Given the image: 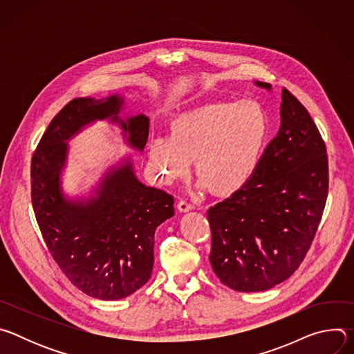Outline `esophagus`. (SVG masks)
I'll return each mask as SVG.
<instances>
[{
  "label": "esophagus",
  "instance_id": "obj_1",
  "mask_svg": "<svg viewBox=\"0 0 354 354\" xmlns=\"http://www.w3.org/2000/svg\"><path fill=\"white\" fill-rule=\"evenodd\" d=\"M178 210L180 212V213H187V212H190V210H193V206L192 205H189V203H186V201H179L178 203Z\"/></svg>",
  "mask_w": 354,
  "mask_h": 354
}]
</instances>
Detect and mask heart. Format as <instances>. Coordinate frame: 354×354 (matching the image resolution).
Wrapping results in <instances>:
<instances>
[{
  "instance_id": "obj_1",
  "label": "heart",
  "mask_w": 354,
  "mask_h": 354,
  "mask_svg": "<svg viewBox=\"0 0 354 354\" xmlns=\"http://www.w3.org/2000/svg\"><path fill=\"white\" fill-rule=\"evenodd\" d=\"M269 134L263 108L254 100H218L180 115L169 137L149 142V167L162 183L190 172L218 196L232 194L255 175Z\"/></svg>"
}]
</instances>
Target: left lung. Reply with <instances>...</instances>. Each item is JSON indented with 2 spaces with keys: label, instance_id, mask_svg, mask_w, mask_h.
I'll use <instances>...</instances> for the list:
<instances>
[{
  "label": "left lung",
  "instance_id": "obj_1",
  "mask_svg": "<svg viewBox=\"0 0 354 354\" xmlns=\"http://www.w3.org/2000/svg\"><path fill=\"white\" fill-rule=\"evenodd\" d=\"M254 84L272 91L268 82ZM326 197L325 142L308 111L283 88L280 127L255 175L207 212L210 263L220 281L255 292L288 279L311 246Z\"/></svg>",
  "mask_w": 354,
  "mask_h": 354
}]
</instances>
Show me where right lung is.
I'll list each match as a JSON object with an SVG mask.
<instances>
[{
  "label": "right lung",
  "instance_id": "right-lung-1",
  "mask_svg": "<svg viewBox=\"0 0 354 354\" xmlns=\"http://www.w3.org/2000/svg\"><path fill=\"white\" fill-rule=\"evenodd\" d=\"M96 122L118 126L129 148L142 153L149 119L126 112L123 93L73 99L50 122L32 157V205L63 273L89 297L113 301L151 277L154 234L174 217V197L140 182L130 156L108 167L88 192L66 193L68 141Z\"/></svg>",
  "mask_w": 354,
  "mask_h": 354
}]
</instances>
